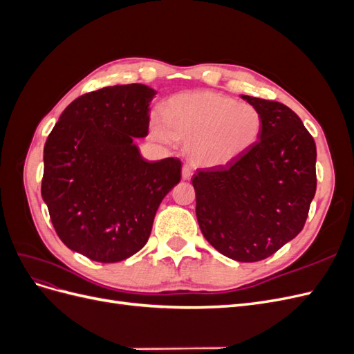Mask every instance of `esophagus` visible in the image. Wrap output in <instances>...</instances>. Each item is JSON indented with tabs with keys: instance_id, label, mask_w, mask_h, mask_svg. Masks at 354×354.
<instances>
[{
	"instance_id": "esophagus-1",
	"label": "esophagus",
	"mask_w": 354,
	"mask_h": 354,
	"mask_svg": "<svg viewBox=\"0 0 354 354\" xmlns=\"http://www.w3.org/2000/svg\"><path fill=\"white\" fill-rule=\"evenodd\" d=\"M192 176H194V169H192L190 167L185 165L183 168H181V177H183L185 180H189Z\"/></svg>"
}]
</instances>
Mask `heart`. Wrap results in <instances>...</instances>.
Wrapping results in <instances>:
<instances>
[{"label": "heart", "instance_id": "heart-1", "mask_svg": "<svg viewBox=\"0 0 354 354\" xmlns=\"http://www.w3.org/2000/svg\"><path fill=\"white\" fill-rule=\"evenodd\" d=\"M151 130L164 143H186V153L202 167H224L245 155L260 138L263 118L255 106L214 91L177 94Z\"/></svg>", "mask_w": 354, "mask_h": 354}]
</instances>
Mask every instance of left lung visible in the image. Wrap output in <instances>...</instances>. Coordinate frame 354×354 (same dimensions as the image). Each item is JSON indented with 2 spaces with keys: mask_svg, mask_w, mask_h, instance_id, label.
Segmentation results:
<instances>
[{
  "mask_svg": "<svg viewBox=\"0 0 354 354\" xmlns=\"http://www.w3.org/2000/svg\"><path fill=\"white\" fill-rule=\"evenodd\" d=\"M263 118L259 142L226 167L192 178L205 239L241 263L260 261L301 232L316 194V145L288 106L241 95Z\"/></svg>",
  "mask_w": 354,
  "mask_h": 354,
  "instance_id": "8db88e82",
  "label": "left lung"
}]
</instances>
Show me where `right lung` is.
<instances>
[{"label":"right lung","mask_w":354,"mask_h":354,"mask_svg":"<svg viewBox=\"0 0 354 354\" xmlns=\"http://www.w3.org/2000/svg\"><path fill=\"white\" fill-rule=\"evenodd\" d=\"M155 94L145 84L84 94L46 142L41 195L51 223L69 250L93 261L140 251L159 203L180 181V159L147 160L136 143L149 133Z\"/></svg>","instance_id":"add662e5"}]
</instances>
